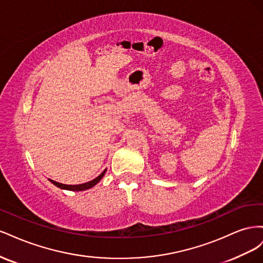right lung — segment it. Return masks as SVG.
<instances>
[{
  "instance_id": "right-lung-1",
  "label": "right lung",
  "mask_w": 263,
  "mask_h": 263,
  "mask_svg": "<svg viewBox=\"0 0 263 263\" xmlns=\"http://www.w3.org/2000/svg\"><path fill=\"white\" fill-rule=\"evenodd\" d=\"M105 171H106V170L103 171L98 178H95L94 180L89 181V182H86V183H83V184L68 185V184H62V183H59V182H55V181H53V180H50V182L53 183V184H54L55 186H58V187H60V189L70 190V191H84V190H87V189H91L92 186H94L95 184H97V183H99L100 180L103 178V176H104V174H105Z\"/></svg>"
}]
</instances>
